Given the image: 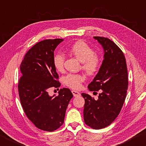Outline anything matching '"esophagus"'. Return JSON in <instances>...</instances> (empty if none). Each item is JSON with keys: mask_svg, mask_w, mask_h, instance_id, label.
<instances>
[{"mask_svg": "<svg viewBox=\"0 0 146 146\" xmlns=\"http://www.w3.org/2000/svg\"><path fill=\"white\" fill-rule=\"evenodd\" d=\"M71 92H72V94H73L74 97H79V96H80V93L79 92H77V91L72 90V91H71Z\"/></svg>", "mask_w": 146, "mask_h": 146, "instance_id": "1", "label": "esophagus"}]
</instances>
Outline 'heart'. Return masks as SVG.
Listing matches in <instances>:
<instances>
[{"mask_svg":"<svg viewBox=\"0 0 146 146\" xmlns=\"http://www.w3.org/2000/svg\"><path fill=\"white\" fill-rule=\"evenodd\" d=\"M70 52L82 62V68L88 75H95L101 66V58L87 43L82 40L77 41L69 48ZM65 56L62 53H57L53 58L55 69L62 72L64 70ZM85 80L84 73H69L64 76L62 81L68 87L77 90L82 87V83Z\"/></svg>","mask_w":146,"mask_h":146,"instance_id":"obj_1","label":"heart"}]
</instances>
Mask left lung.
<instances>
[{"label":"left lung","instance_id":"8db88e82","mask_svg":"<svg viewBox=\"0 0 146 146\" xmlns=\"http://www.w3.org/2000/svg\"><path fill=\"white\" fill-rule=\"evenodd\" d=\"M104 50V59L98 73L88 85L90 91H100L98 99L82 93L85 99V123L93 129L112 123L120 113L128 89V71L123 52L115 42L103 36H94Z\"/></svg>","mask_w":146,"mask_h":146}]
</instances>
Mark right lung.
Returning a JSON list of instances; mask_svg holds the SVG:
<instances>
[{"instance_id": "add662e5", "label": "right lung", "mask_w": 146, "mask_h": 146, "mask_svg": "<svg viewBox=\"0 0 146 146\" xmlns=\"http://www.w3.org/2000/svg\"><path fill=\"white\" fill-rule=\"evenodd\" d=\"M62 38L47 39L36 43L25 54L18 82L21 104L27 118L39 129L53 132L64 123L66 110L73 94L61 88L56 97L48 96L50 88L61 85L53 64L54 51Z\"/></svg>"}]
</instances>
